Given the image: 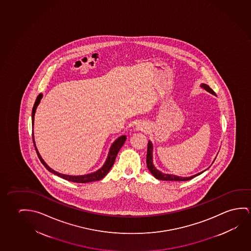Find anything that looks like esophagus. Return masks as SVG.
<instances>
[{
	"mask_svg": "<svg viewBox=\"0 0 251 251\" xmlns=\"http://www.w3.org/2000/svg\"><path fill=\"white\" fill-rule=\"evenodd\" d=\"M135 129H136V130H139V131H147L148 127H147V125H145V124L139 123V124H136Z\"/></svg>",
	"mask_w": 251,
	"mask_h": 251,
	"instance_id": "1",
	"label": "esophagus"
}]
</instances>
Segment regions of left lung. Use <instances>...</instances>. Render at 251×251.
<instances>
[{
	"label": "left lung",
	"instance_id": "1",
	"mask_svg": "<svg viewBox=\"0 0 251 251\" xmlns=\"http://www.w3.org/2000/svg\"><path fill=\"white\" fill-rule=\"evenodd\" d=\"M201 88L208 91V93L212 94L214 96H216V93L214 92L213 90L208 85L205 84V83H201L200 85ZM147 166L148 169L151 171V173L154 176V177L158 180H162V181H189L192 178L196 177L197 176H199L201 174L203 173L204 171L207 170L201 171L200 173L196 174L194 176H189V177H181V176H175V175H170V174H164L161 172L160 170H157L154 167V163H153V144L151 143V141H149L148 143V151H147Z\"/></svg>",
	"mask_w": 251,
	"mask_h": 251
}]
</instances>
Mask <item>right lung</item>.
<instances>
[{
	"mask_svg": "<svg viewBox=\"0 0 251 251\" xmlns=\"http://www.w3.org/2000/svg\"><path fill=\"white\" fill-rule=\"evenodd\" d=\"M42 98H43V94H40L38 97H37V98H36L35 104H34V107H33V110H32V126H33V127H34L35 111H36V108L38 107L39 103H40ZM126 139H127L126 135H122V136L118 137L114 143H112L104 164H103L102 167L100 168L99 170L95 171V172H92V173L82 175V176H70V175H64V174L59 173L57 171H54V170H52L50 167L48 166V164H47L46 162H44V160L42 158V156H41V154L39 153L37 148L35 146L34 132H33V142H34L35 150H36V152H37V154H38L40 161L42 162V163L45 166L47 170H49L51 173L54 174V175H56L58 176L65 179L67 181L78 182V183H86V182H90V181H99V180H101L102 178L104 177L108 173V171L111 169L112 166L114 165V162L116 161V155L118 154L120 149L124 145Z\"/></svg>",
	"mask_w": 251,
	"mask_h": 251,
	"instance_id": "obj_1",
	"label": "right lung"
}]
</instances>
